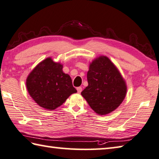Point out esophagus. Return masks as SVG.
I'll list each match as a JSON object with an SVG mask.
<instances>
[{"mask_svg": "<svg viewBox=\"0 0 159 159\" xmlns=\"http://www.w3.org/2000/svg\"><path fill=\"white\" fill-rule=\"evenodd\" d=\"M77 92H78V93H81L82 91V88L79 87L77 88Z\"/></svg>", "mask_w": 159, "mask_h": 159, "instance_id": "esophagus-1", "label": "esophagus"}]
</instances>
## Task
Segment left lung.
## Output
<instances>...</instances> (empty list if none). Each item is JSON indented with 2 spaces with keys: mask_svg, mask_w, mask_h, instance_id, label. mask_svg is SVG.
Wrapping results in <instances>:
<instances>
[{
  "mask_svg": "<svg viewBox=\"0 0 159 159\" xmlns=\"http://www.w3.org/2000/svg\"><path fill=\"white\" fill-rule=\"evenodd\" d=\"M87 81L89 84L81 94L98 115L113 112L125 98L126 82L107 57L101 56L90 63Z\"/></svg>",
  "mask_w": 159,
  "mask_h": 159,
  "instance_id": "1",
  "label": "left lung"
}]
</instances>
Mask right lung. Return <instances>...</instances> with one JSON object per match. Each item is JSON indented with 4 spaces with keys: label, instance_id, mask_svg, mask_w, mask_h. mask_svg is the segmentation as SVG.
Returning a JSON list of instances; mask_svg holds the SVG:
<instances>
[{
    "label": "right lung",
    "instance_id": "1",
    "mask_svg": "<svg viewBox=\"0 0 159 159\" xmlns=\"http://www.w3.org/2000/svg\"><path fill=\"white\" fill-rule=\"evenodd\" d=\"M63 65L47 58L36 66L26 79L29 93L41 107L48 110L61 106L76 93L71 77L62 70Z\"/></svg>",
    "mask_w": 159,
    "mask_h": 159
}]
</instances>
